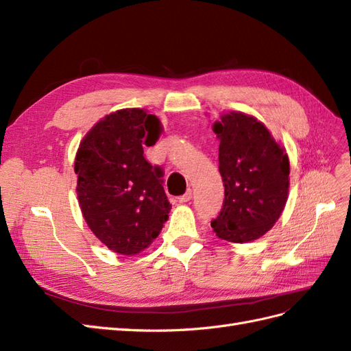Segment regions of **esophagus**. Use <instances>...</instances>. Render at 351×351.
<instances>
[{"instance_id": "1", "label": "esophagus", "mask_w": 351, "mask_h": 351, "mask_svg": "<svg viewBox=\"0 0 351 351\" xmlns=\"http://www.w3.org/2000/svg\"><path fill=\"white\" fill-rule=\"evenodd\" d=\"M192 200V190H189V192L186 193V195H183V196H180L178 197V202L180 204H186V202H190Z\"/></svg>"}]
</instances>
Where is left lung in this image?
<instances>
[{"label":"left lung","mask_w":351,"mask_h":351,"mask_svg":"<svg viewBox=\"0 0 351 351\" xmlns=\"http://www.w3.org/2000/svg\"><path fill=\"white\" fill-rule=\"evenodd\" d=\"M212 129L219 139L218 168L226 197L210 227L221 240L253 241L282 214L290 186L289 155L253 115L224 112Z\"/></svg>","instance_id":"1"}]
</instances>
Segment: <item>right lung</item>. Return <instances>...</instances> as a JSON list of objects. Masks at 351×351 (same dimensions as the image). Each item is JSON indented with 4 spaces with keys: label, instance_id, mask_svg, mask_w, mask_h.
Returning <instances> with one entry per match:
<instances>
[{
    "label": "right lung",
    "instance_id": "add662e5",
    "mask_svg": "<svg viewBox=\"0 0 351 351\" xmlns=\"http://www.w3.org/2000/svg\"><path fill=\"white\" fill-rule=\"evenodd\" d=\"M161 132L156 115L119 110L92 127L74 159L83 218L105 246L123 256L149 247L171 209L162 171L143 156V143H155Z\"/></svg>",
    "mask_w": 351,
    "mask_h": 351
}]
</instances>
